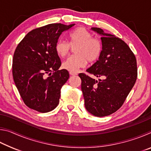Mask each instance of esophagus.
<instances>
[{"instance_id": "1", "label": "esophagus", "mask_w": 151, "mask_h": 151, "mask_svg": "<svg viewBox=\"0 0 151 151\" xmlns=\"http://www.w3.org/2000/svg\"><path fill=\"white\" fill-rule=\"evenodd\" d=\"M69 74H70V75H71V76H75V75H77V73H75V72H70Z\"/></svg>"}]
</instances>
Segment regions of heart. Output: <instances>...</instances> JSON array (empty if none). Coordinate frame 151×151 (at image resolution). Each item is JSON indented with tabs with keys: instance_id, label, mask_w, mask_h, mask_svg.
<instances>
[{
	"instance_id": "b5f03b06",
	"label": "heart",
	"mask_w": 151,
	"mask_h": 151,
	"mask_svg": "<svg viewBox=\"0 0 151 151\" xmlns=\"http://www.w3.org/2000/svg\"><path fill=\"white\" fill-rule=\"evenodd\" d=\"M84 28H79L69 35L70 45L76 46L75 53L64 61L62 68L70 72H77L80 68L85 67L87 60L93 62L99 58L101 52V43ZM65 40L59 39L56 42L55 50L57 55L64 58L69 53L70 46Z\"/></svg>"
}]
</instances>
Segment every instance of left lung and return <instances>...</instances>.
<instances>
[{"label":"left lung","mask_w":151,"mask_h":151,"mask_svg":"<svg viewBox=\"0 0 151 151\" xmlns=\"http://www.w3.org/2000/svg\"><path fill=\"white\" fill-rule=\"evenodd\" d=\"M91 30L101 35L102 50L99 59L86 72L103 79L95 80L80 73L81 90L87 111L95 116L110 115L121 108L137 78V60L123 40L104 32Z\"/></svg>","instance_id":"left-lung-1"}]
</instances>
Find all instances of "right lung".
I'll return each mask as SVG.
<instances>
[{
	"label": "right lung",
	"mask_w": 151,
	"mask_h": 151,
	"mask_svg": "<svg viewBox=\"0 0 151 151\" xmlns=\"http://www.w3.org/2000/svg\"><path fill=\"white\" fill-rule=\"evenodd\" d=\"M74 25L54 23L38 28L18 45L12 60V76L20 96L30 109L48 112L59 103L60 89L69 73L58 70L61 62L55 47L60 35Z\"/></svg>",
	"instance_id": "obj_1"
}]
</instances>
